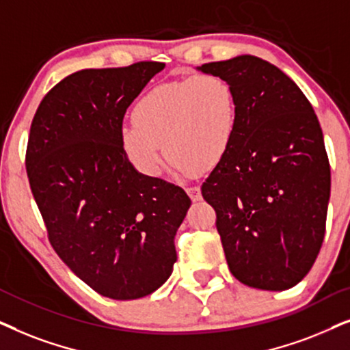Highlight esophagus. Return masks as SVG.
I'll return each instance as SVG.
<instances>
[{
  "label": "esophagus",
  "instance_id": "1",
  "mask_svg": "<svg viewBox=\"0 0 350 350\" xmlns=\"http://www.w3.org/2000/svg\"><path fill=\"white\" fill-rule=\"evenodd\" d=\"M185 190H187L189 197L192 198V202H198V200H202V192H200V187H197V185H192V187H187Z\"/></svg>",
  "mask_w": 350,
  "mask_h": 350
}]
</instances>
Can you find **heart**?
Here are the masks:
<instances>
[{"label":"heart","instance_id":"1","mask_svg":"<svg viewBox=\"0 0 350 350\" xmlns=\"http://www.w3.org/2000/svg\"><path fill=\"white\" fill-rule=\"evenodd\" d=\"M133 121L121 126L120 144L144 176L161 174L165 153L180 172L206 171L235 141L239 100L226 78L197 75L148 91L134 107Z\"/></svg>","mask_w":350,"mask_h":350}]
</instances>
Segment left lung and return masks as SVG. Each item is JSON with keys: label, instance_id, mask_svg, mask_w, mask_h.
<instances>
[{"label": "left lung", "instance_id": "left-lung-1", "mask_svg": "<svg viewBox=\"0 0 350 350\" xmlns=\"http://www.w3.org/2000/svg\"><path fill=\"white\" fill-rule=\"evenodd\" d=\"M197 70L226 78L239 100L235 141L202 185L232 275L288 290L309 273L325 237L332 174L319 120L267 60L246 54Z\"/></svg>", "mask_w": 350, "mask_h": 350}]
</instances>
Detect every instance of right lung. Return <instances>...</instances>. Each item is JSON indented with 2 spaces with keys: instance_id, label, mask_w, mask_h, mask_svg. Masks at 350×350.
Listing matches in <instances>:
<instances>
[{
  "instance_id": "add662e5",
  "label": "right lung",
  "mask_w": 350,
  "mask_h": 350,
  "mask_svg": "<svg viewBox=\"0 0 350 350\" xmlns=\"http://www.w3.org/2000/svg\"><path fill=\"white\" fill-rule=\"evenodd\" d=\"M161 62L90 68L57 83L36 110L27 174L59 258L105 297L137 299L172 272L174 237L190 198L139 172L120 129L128 107Z\"/></svg>"
}]
</instances>
